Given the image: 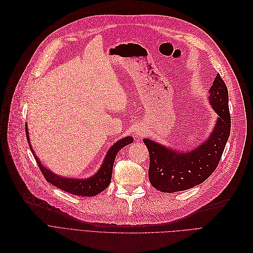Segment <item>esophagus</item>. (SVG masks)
<instances>
[{"mask_svg":"<svg viewBox=\"0 0 253 253\" xmlns=\"http://www.w3.org/2000/svg\"><path fill=\"white\" fill-rule=\"evenodd\" d=\"M136 134H137V136L142 137V136L144 135V130H143L142 128H139V129H137V130H136Z\"/></svg>","mask_w":253,"mask_h":253,"instance_id":"esophagus-1","label":"esophagus"}]
</instances>
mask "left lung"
Returning a JSON list of instances; mask_svg holds the SVG:
<instances>
[{
  "instance_id": "obj_1",
  "label": "left lung",
  "mask_w": 253,
  "mask_h": 253,
  "mask_svg": "<svg viewBox=\"0 0 253 253\" xmlns=\"http://www.w3.org/2000/svg\"><path fill=\"white\" fill-rule=\"evenodd\" d=\"M209 102L218 114L209 138L197 148L179 152L149 139L143 142L149 151V181L163 192L186 190L205 181L215 171L231 134L228 92L217 74L209 89Z\"/></svg>"
}]
</instances>
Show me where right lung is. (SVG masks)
Masks as SVG:
<instances>
[{"mask_svg":"<svg viewBox=\"0 0 253 253\" xmlns=\"http://www.w3.org/2000/svg\"><path fill=\"white\" fill-rule=\"evenodd\" d=\"M26 133H27V138L29 141V145L32 150V153L34 155L36 162H37L39 169L41 170L44 178L46 179V181L51 183L52 185L56 186L59 189L69 192V194L75 195V196H81V197H94L108 187V185H109L111 182L113 164L117 155V152L123 147L128 145V144H130L134 141V138L130 136L120 139L114 144L112 147H110L109 151L107 152L105 160L102 164V167L100 168L97 173L87 179L86 178L75 179V178L57 176L56 174L52 173L50 170H48L47 168H45L33 150V147L30 143L27 125H26Z\"/></svg>","mask_w":253,"mask_h":253,"instance_id":"1","label":"right lung"}]
</instances>
